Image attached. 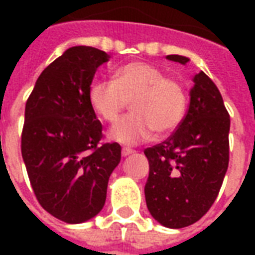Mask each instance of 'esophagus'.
<instances>
[{
	"instance_id": "1",
	"label": "esophagus",
	"mask_w": 255,
	"mask_h": 255,
	"mask_svg": "<svg viewBox=\"0 0 255 255\" xmlns=\"http://www.w3.org/2000/svg\"><path fill=\"white\" fill-rule=\"evenodd\" d=\"M132 153H133V150H132V149H127V147H124V149L122 150L123 157H127V155L132 154Z\"/></svg>"
}]
</instances>
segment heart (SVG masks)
Masks as SVG:
<instances>
[{
    "mask_svg": "<svg viewBox=\"0 0 255 255\" xmlns=\"http://www.w3.org/2000/svg\"><path fill=\"white\" fill-rule=\"evenodd\" d=\"M90 105L104 120L115 123L132 101V115L124 117L109 131V138L122 144L144 142L154 131L165 135L182 123L187 95L177 80L166 78L158 68L146 63H129L117 69L111 80L90 86Z\"/></svg>",
    "mask_w": 255,
    "mask_h": 255,
    "instance_id": "obj_1",
    "label": "heart"
}]
</instances>
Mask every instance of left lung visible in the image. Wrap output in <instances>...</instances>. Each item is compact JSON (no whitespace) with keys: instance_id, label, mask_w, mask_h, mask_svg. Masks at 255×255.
Here are the masks:
<instances>
[{"instance_id":"obj_1","label":"left lung","mask_w":255,"mask_h":255,"mask_svg":"<svg viewBox=\"0 0 255 255\" xmlns=\"http://www.w3.org/2000/svg\"><path fill=\"white\" fill-rule=\"evenodd\" d=\"M168 60L187 64L184 56ZM187 115L169 138L144 150V186L150 214L166 228H183L206 214L219 195L230 162V115L213 80L202 71L192 78Z\"/></svg>"}]
</instances>
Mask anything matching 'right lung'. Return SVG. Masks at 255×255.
Returning <instances> with one entry per match:
<instances>
[{
	"label": "right lung",
	"mask_w": 255,
	"mask_h": 255,
	"mask_svg": "<svg viewBox=\"0 0 255 255\" xmlns=\"http://www.w3.org/2000/svg\"><path fill=\"white\" fill-rule=\"evenodd\" d=\"M111 56L73 46L43 69L27 100L21 155L31 187L47 213L80 224L100 213L119 143L100 144L102 126L90 105L97 68Z\"/></svg>",
	"instance_id": "1"
}]
</instances>
